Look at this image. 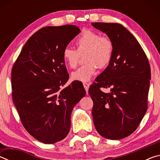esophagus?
Masks as SVG:
<instances>
[{
  "label": "esophagus",
  "instance_id": "1",
  "mask_svg": "<svg viewBox=\"0 0 160 160\" xmlns=\"http://www.w3.org/2000/svg\"><path fill=\"white\" fill-rule=\"evenodd\" d=\"M83 86H84V88H85V89L87 94H88V89H89V87H90V83H88V82H83Z\"/></svg>",
  "mask_w": 160,
  "mask_h": 160
}]
</instances>
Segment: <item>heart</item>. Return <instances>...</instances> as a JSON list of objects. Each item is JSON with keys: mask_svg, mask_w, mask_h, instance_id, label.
I'll list each match as a JSON object with an SVG mask.
<instances>
[{"mask_svg": "<svg viewBox=\"0 0 160 160\" xmlns=\"http://www.w3.org/2000/svg\"><path fill=\"white\" fill-rule=\"evenodd\" d=\"M76 50L69 47L63 51V59L69 68L78 66L81 56H84L86 63L71 75L73 80L88 82L96 73L98 68H104L112 61L113 44L109 38L101 36L92 30H84L75 41Z\"/></svg>", "mask_w": 160, "mask_h": 160, "instance_id": "heart-1", "label": "heart"}]
</instances>
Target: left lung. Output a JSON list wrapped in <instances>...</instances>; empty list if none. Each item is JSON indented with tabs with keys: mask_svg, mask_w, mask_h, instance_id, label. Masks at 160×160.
<instances>
[{
	"mask_svg": "<svg viewBox=\"0 0 160 160\" xmlns=\"http://www.w3.org/2000/svg\"><path fill=\"white\" fill-rule=\"evenodd\" d=\"M113 44L112 61L90 86L94 126L100 135L120 140L133 132L148 109L150 66L141 46L117 23L92 22ZM110 87L109 93L101 88Z\"/></svg>",
	"mask_w": 160,
	"mask_h": 160,
	"instance_id": "1",
	"label": "left lung"
}]
</instances>
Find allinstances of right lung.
I'll use <instances>...</instances> for the list:
<instances>
[{
	"instance_id": "right-lung-1",
	"label": "right lung",
	"mask_w": 160,
	"mask_h": 160,
	"mask_svg": "<svg viewBox=\"0 0 160 160\" xmlns=\"http://www.w3.org/2000/svg\"><path fill=\"white\" fill-rule=\"evenodd\" d=\"M80 32L75 25L45 27L25 43L12 68V96L20 121L46 144L64 139L70 115L86 92L80 82L62 90L69 78L63 51Z\"/></svg>"
}]
</instances>
